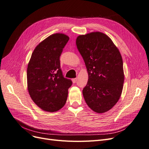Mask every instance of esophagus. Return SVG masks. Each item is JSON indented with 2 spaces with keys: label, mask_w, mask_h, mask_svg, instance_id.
Returning <instances> with one entry per match:
<instances>
[{
  "label": "esophagus",
  "mask_w": 149,
  "mask_h": 149,
  "mask_svg": "<svg viewBox=\"0 0 149 149\" xmlns=\"http://www.w3.org/2000/svg\"><path fill=\"white\" fill-rule=\"evenodd\" d=\"M77 80H78V79H77V78H74V79H72V82H73V83H75V82H76Z\"/></svg>",
  "instance_id": "1"
}]
</instances>
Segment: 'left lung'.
<instances>
[{
    "label": "left lung",
    "mask_w": 149,
    "mask_h": 149,
    "mask_svg": "<svg viewBox=\"0 0 149 149\" xmlns=\"http://www.w3.org/2000/svg\"><path fill=\"white\" fill-rule=\"evenodd\" d=\"M76 44L88 73L82 94L88 106L97 113L114 107L123 90L124 72L120 52L108 35L100 32L80 35Z\"/></svg>",
    "instance_id": "left-lung-1"
}]
</instances>
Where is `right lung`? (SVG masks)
Instances as JSON below:
<instances>
[{"mask_svg": "<svg viewBox=\"0 0 149 149\" xmlns=\"http://www.w3.org/2000/svg\"><path fill=\"white\" fill-rule=\"evenodd\" d=\"M69 37L52 34L35 47L27 70L29 93L40 109L54 112L65 105L70 79L64 78L60 67V56Z\"/></svg>", "mask_w": 149, "mask_h": 149, "instance_id": "right-lung-1", "label": "right lung"}]
</instances>
